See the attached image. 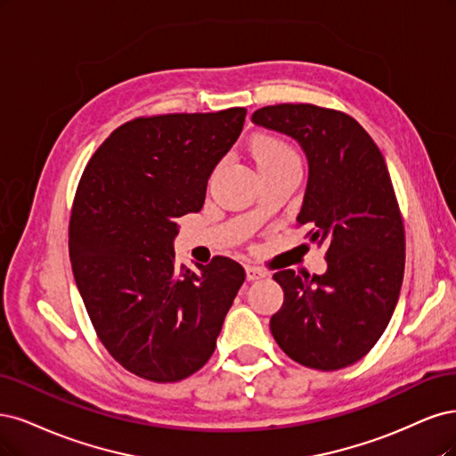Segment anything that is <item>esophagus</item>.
<instances>
[{
    "mask_svg": "<svg viewBox=\"0 0 456 456\" xmlns=\"http://www.w3.org/2000/svg\"><path fill=\"white\" fill-rule=\"evenodd\" d=\"M263 276H267V273L263 271V269L252 267V265L246 267V278H248V281H259V278H263Z\"/></svg>",
    "mask_w": 456,
    "mask_h": 456,
    "instance_id": "obj_1",
    "label": "esophagus"
}]
</instances>
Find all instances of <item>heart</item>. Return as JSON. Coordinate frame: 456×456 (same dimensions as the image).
Returning a JSON list of instances; mask_svg holds the SVG:
<instances>
[{
	"label": "heart",
	"instance_id": "1",
	"mask_svg": "<svg viewBox=\"0 0 456 456\" xmlns=\"http://www.w3.org/2000/svg\"><path fill=\"white\" fill-rule=\"evenodd\" d=\"M249 153H252L257 168H269L281 163H297V155L286 142L274 136H257L249 143Z\"/></svg>",
	"mask_w": 456,
	"mask_h": 456
}]
</instances>
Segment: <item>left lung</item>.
Instances as JSON below:
<instances>
[{"mask_svg": "<svg viewBox=\"0 0 456 456\" xmlns=\"http://www.w3.org/2000/svg\"><path fill=\"white\" fill-rule=\"evenodd\" d=\"M252 121L297 140L308 160L299 225L326 248L324 274L274 273L284 289L271 333L301 365L335 371L362 360L400 297L405 231L385 157L350 115L313 104L261 108Z\"/></svg>", "mask_w": 456, "mask_h": 456, "instance_id": "obj_1", "label": "left lung"}]
</instances>
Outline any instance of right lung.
I'll return each instance as SVG.
<instances>
[{
    "label": "right lung",
    "instance_id": "add662e5",
    "mask_svg": "<svg viewBox=\"0 0 456 456\" xmlns=\"http://www.w3.org/2000/svg\"><path fill=\"white\" fill-rule=\"evenodd\" d=\"M244 108L138 117L86 165L69 216V259L98 339L126 371L175 383L210 360L246 273L216 256L175 265L178 217L199 212Z\"/></svg>",
    "mask_w": 456,
    "mask_h": 456
}]
</instances>
